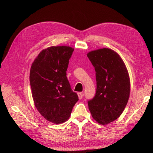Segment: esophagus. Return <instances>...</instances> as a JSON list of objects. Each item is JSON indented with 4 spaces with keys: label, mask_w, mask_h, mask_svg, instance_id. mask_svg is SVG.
I'll use <instances>...</instances> for the list:
<instances>
[{
    "label": "esophagus",
    "mask_w": 153,
    "mask_h": 153,
    "mask_svg": "<svg viewBox=\"0 0 153 153\" xmlns=\"http://www.w3.org/2000/svg\"><path fill=\"white\" fill-rule=\"evenodd\" d=\"M77 95H78V97L79 99H82L83 98V93L82 92H79L77 93Z\"/></svg>",
    "instance_id": "obj_1"
}]
</instances>
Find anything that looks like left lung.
I'll return each mask as SVG.
<instances>
[{
    "label": "left lung",
    "instance_id": "obj_1",
    "mask_svg": "<svg viewBox=\"0 0 153 153\" xmlns=\"http://www.w3.org/2000/svg\"><path fill=\"white\" fill-rule=\"evenodd\" d=\"M87 56L95 67L97 91L88 101L93 118L106 125L118 118L130 95V79L124 62L112 49L102 48L89 52Z\"/></svg>",
    "mask_w": 153,
    "mask_h": 153
}]
</instances>
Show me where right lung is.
Returning <instances> with one entry per match:
<instances>
[{
  "instance_id": "add662e5",
  "label": "right lung",
  "mask_w": 153,
  "mask_h": 153,
  "mask_svg": "<svg viewBox=\"0 0 153 153\" xmlns=\"http://www.w3.org/2000/svg\"><path fill=\"white\" fill-rule=\"evenodd\" d=\"M74 48L52 46L42 50L30 70V85L35 106L47 121L56 124L69 119L78 96L66 77Z\"/></svg>"
}]
</instances>
